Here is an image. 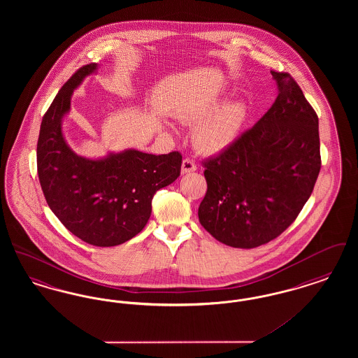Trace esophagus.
Segmentation results:
<instances>
[{
	"label": "esophagus",
	"instance_id": "obj_1",
	"mask_svg": "<svg viewBox=\"0 0 358 358\" xmlns=\"http://www.w3.org/2000/svg\"><path fill=\"white\" fill-rule=\"evenodd\" d=\"M196 169H197V166H196V164H194L192 159L185 158V159L182 161V165H181V174H187V173L196 171Z\"/></svg>",
	"mask_w": 358,
	"mask_h": 358
}]
</instances>
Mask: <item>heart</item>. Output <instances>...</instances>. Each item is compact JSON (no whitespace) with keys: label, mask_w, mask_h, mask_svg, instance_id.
I'll use <instances>...</instances> for the list:
<instances>
[{"label":"heart","mask_w":358,"mask_h":358,"mask_svg":"<svg viewBox=\"0 0 358 358\" xmlns=\"http://www.w3.org/2000/svg\"><path fill=\"white\" fill-rule=\"evenodd\" d=\"M219 94L209 95L184 108L181 118L197 123L193 129V145L206 154L220 153L238 139L248 120V103L235 99L224 103Z\"/></svg>","instance_id":"b5f03b06"}]
</instances>
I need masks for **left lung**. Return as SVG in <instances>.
Instances as JSON below:
<instances>
[{"label":"left lung","instance_id":"left-lung-1","mask_svg":"<svg viewBox=\"0 0 358 358\" xmlns=\"http://www.w3.org/2000/svg\"><path fill=\"white\" fill-rule=\"evenodd\" d=\"M278 96L252 129L205 162L199 220L222 244L255 248L296 219L321 169L318 117L289 73L271 71Z\"/></svg>","mask_w":358,"mask_h":358}]
</instances>
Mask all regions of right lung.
<instances>
[{"label":"right lung","mask_w":358,"mask_h":358,"mask_svg":"<svg viewBox=\"0 0 358 358\" xmlns=\"http://www.w3.org/2000/svg\"><path fill=\"white\" fill-rule=\"evenodd\" d=\"M98 69L96 63L82 67L53 99L40 127L37 171L48 206L69 232L92 245L114 247L145 228L154 193L177 180L182 157L124 149L88 158L69 148L63 120L72 94Z\"/></svg>","instance_id":"obj_1"}]
</instances>
